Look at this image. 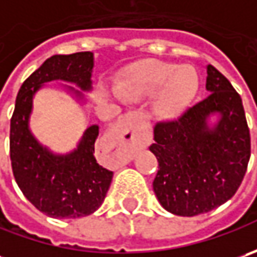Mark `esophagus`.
Wrapping results in <instances>:
<instances>
[{
    "mask_svg": "<svg viewBox=\"0 0 257 257\" xmlns=\"http://www.w3.org/2000/svg\"><path fill=\"white\" fill-rule=\"evenodd\" d=\"M143 127V115L137 111H130V113L124 114L121 121L114 128V137L123 142L124 146L127 147H136L140 143Z\"/></svg>",
    "mask_w": 257,
    "mask_h": 257,
    "instance_id": "34e87169",
    "label": "esophagus"
}]
</instances>
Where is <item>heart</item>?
Here are the masks:
<instances>
[{"label": "heart", "mask_w": 257, "mask_h": 257, "mask_svg": "<svg viewBox=\"0 0 257 257\" xmlns=\"http://www.w3.org/2000/svg\"><path fill=\"white\" fill-rule=\"evenodd\" d=\"M159 98L162 113L172 115L180 111L193 98L199 88V75L190 65L149 61L136 65L121 84V93L127 98H137L163 88Z\"/></svg>", "instance_id": "1"}]
</instances>
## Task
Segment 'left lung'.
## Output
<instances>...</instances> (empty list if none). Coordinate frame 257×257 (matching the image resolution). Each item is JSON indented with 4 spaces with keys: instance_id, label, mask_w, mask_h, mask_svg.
<instances>
[{
    "instance_id": "1",
    "label": "left lung",
    "mask_w": 257,
    "mask_h": 257,
    "mask_svg": "<svg viewBox=\"0 0 257 257\" xmlns=\"http://www.w3.org/2000/svg\"><path fill=\"white\" fill-rule=\"evenodd\" d=\"M209 95L174 120L154 125L150 152L159 162L153 189L160 204L177 216H197L232 199L250 159V133L240 95L207 65ZM212 113L221 115L209 127Z\"/></svg>"
}]
</instances>
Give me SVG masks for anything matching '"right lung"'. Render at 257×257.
<instances>
[{
  "instance_id": "right-lung-1",
  "label": "right lung",
  "mask_w": 257,
  "mask_h": 257,
  "mask_svg": "<svg viewBox=\"0 0 257 257\" xmlns=\"http://www.w3.org/2000/svg\"><path fill=\"white\" fill-rule=\"evenodd\" d=\"M93 67L90 51L53 55L25 80L15 100L10 127V157L15 182L40 212L55 219H77L95 212L108 192L113 172L95 160V124L85 130L71 153L54 154L38 143L28 127L33 98L45 83L54 80L90 91ZM67 87L77 98H83L81 91Z\"/></svg>"
}]
</instances>
